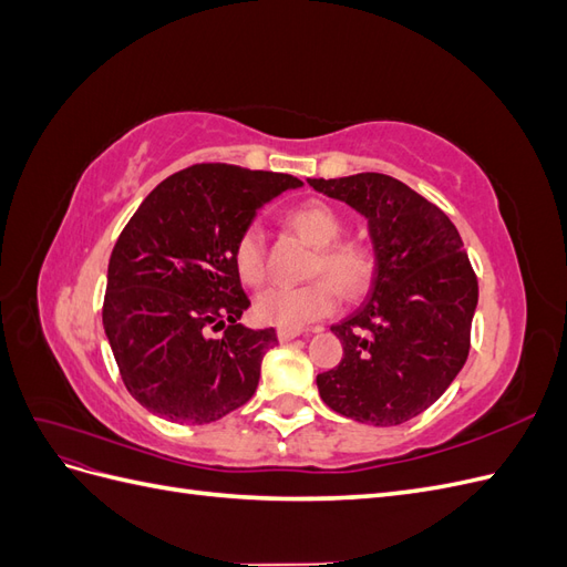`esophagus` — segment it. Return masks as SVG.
Returning a JSON list of instances; mask_svg holds the SVG:
<instances>
[{
    "mask_svg": "<svg viewBox=\"0 0 567 567\" xmlns=\"http://www.w3.org/2000/svg\"><path fill=\"white\" fill-rule=\"evenodd\" d=\"M300 333H302L300 329H279V331H277V336H279V340H281V342L293 340V338H298Z\"/></svg>",
    "mask_w": 567,
    "mask_h": 567,
    "instance_id": "esophagus-1",
    "label": "esophagus"
}]
</instances>
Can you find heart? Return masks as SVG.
Returning <instances> with one entry per match:
<instances>
[{
  "instance_id": "heart-1",
  "label": "heart",
  "mask_w": 567,
  "mask_h": 567,
  "mask_svg": "<svg viewBox=\"0 0 567 567\" xmlns=\"http://www.w3.org/2000/svg\"><path fill=\"white\" fill-rule=\"evenodd\" d=\"M288 227L317 248L305 286H269L255 298V317L279 329H305L336 310V288L346 298H362L375 277L373 252L352 241H340L342 219L321 200H307L286 217ZM234 265L248 286L265 281V238L255 225L246 227L234 246Z\"/></svg>"
}]
</instances>
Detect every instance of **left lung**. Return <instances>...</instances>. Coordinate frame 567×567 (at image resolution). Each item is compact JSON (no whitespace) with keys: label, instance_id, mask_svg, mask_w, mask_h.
Wrapping results in <instances>:
<instances>
[{"label":"left lung","instance_id":"8db88e82","mask_svg":"<svg viewBox=\"0 0 567 567\" xmlns=\"http://www.w3.org/2000/svg\"><path fill=\"white\" fill-rule=\"evenodd\" d=\"M307 184L367 219L375 257L367 302L331 326L342 359L317 375L319 394L352 421L400 425L435 404L466 364L475 271L452 219L400 179L359 173Z\"/></svg>","mask_w":567,"mask_h":567}]
</instances>
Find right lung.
Listing matches in <instances>:
<instances>
[{"mask_svg":"<svg viewBox=\"0 0 567 567\" xmlns=\"http://www.w3.org/2000/svg\"><path fill=\"white\" fill-rule=\"evenodd\" d=\"M298 186L293 175L192 165L127 221L109 262L104 331L125 388L151 414L200 425L255 394L262 357L279 340L238 323L250 300L234 246L265 203Z\"/></svg>","mask_w":567,"mask_h":567,"instance_id":"1","label":"right lung"}]
</instances>
